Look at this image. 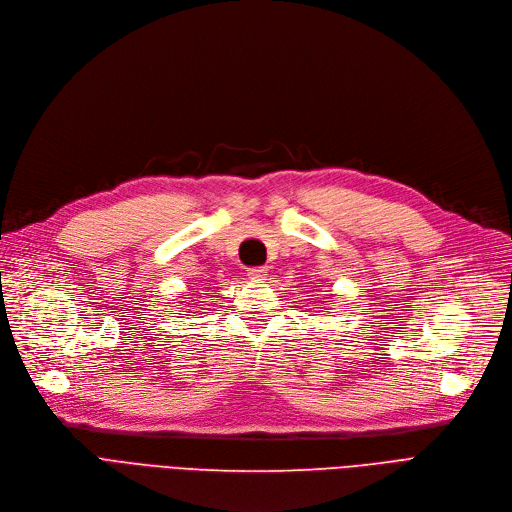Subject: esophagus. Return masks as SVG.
Instances as JSON below:
<instances>
[{"mask_svg": "<svg viewBox=\"0 0 512 512\" xmlns=\"http://www.w3.org/2000/svg\"><path fill=\"white\" fill-rule=\"evenodd\" d=\"M264 275H266V266H252V269L248 271L250 279H262Z\"/></svg>", "mask_w": 512, "mask_h": 512, "instance_id": "1", "label": "esophagus"}]
</instances>
